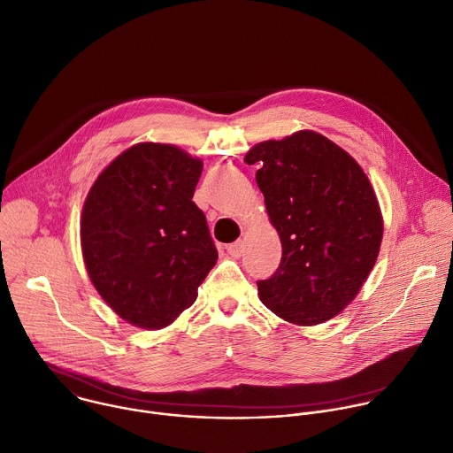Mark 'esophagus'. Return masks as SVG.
<instances>
[{
    "mask_svg": "<svg viewBox=\"0 0 453 453\" xmlns=\"http://www.w3.org/2000/svg\"><path fill=\"white\" fill-rule=\"evenodd\" d=\"M226 251L234 257V258H239L244 251V242L242 241H237V242H232L226 246Z\"/></svg>",
    "mask_w": 453,
    "mask_h": 453,
    "instance_id": "obj_1",
    "label": "esophagus"
}]
</instances>
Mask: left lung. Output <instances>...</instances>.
Wrapping results in <instances>:
<instances>
[{"mask_svg":"<svg viewBox=\"0 0 453 453\" xmlns=\"http://www.w3.org/2000/svg\"><path fill=\"white\" fill-rule=\"evenodd\" d=\"M281 262L257 281L260 301L283 320L315 326L336 317L361 290L379 257L384 221L357 161L326 136L303 129L253 145Z\"/></svg>","mask_w":453,"mask_h":453,"instance_id":"obj_1","label":"left lung"}]
</instances>
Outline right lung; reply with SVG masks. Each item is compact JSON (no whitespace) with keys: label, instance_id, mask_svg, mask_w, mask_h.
I'll list each match as a JSON object with an SVG mask.
<instances>
[{"label":"right lung","instance_id":"obj_1","mask_svg":"<svg viewBox=\"0 0 453 453\" xmlns=\"http://www.w3.org/2000/svg\"><path fill=\"white\" fill-rule=\"evenodd\" d=\"M203 163L170 143L142 142L92 184L81 251L106 304L142 329L173 324L216 265L205 214L193 202Z\"/></svg>","mask_w":453,"mask_h":453}]
</instances>
